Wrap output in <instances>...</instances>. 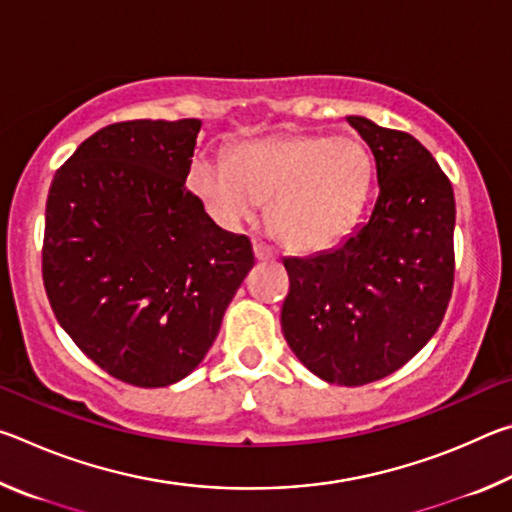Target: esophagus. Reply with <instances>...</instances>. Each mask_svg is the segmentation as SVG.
<instances>
[{"mask_svg":"<svg viewBox=\"0 0 512 512\" xmlns=\"http://www.w3.org/2000/svg\"><path fill=\"white\" fill-rule=\"evenodd\" d=\"M253 250H255V257L259 259V262H273V259H275L273 250L264 246L262 241H253Z\"/></svg>","mask_w":512,"mask_h":512,"instance_id":"obj_1","label":"esophagus"}]
</instances>
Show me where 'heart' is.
<instances>
[{
  "mask_svg": "<svg viewBox=\"0 0 512 512\" xmlns=\"http://www.w3.org/2000/svg\"><path fill=\"white\" fill-rule=\"evenodd\" d=\"M189 189L225 228L253 219L268 201V230L302 253L332 248L357 225L370 158L348 137L287 135L244 142L228 160L196 158Z\"/></svg>",
  "mask_w": 512,
  "mask_h": 512,
  "instance_id": "1",
  "label": "heart"
}]
</instances>
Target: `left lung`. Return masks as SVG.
I'll return each mask as SVG.
<instances>
[{
  "label": "left lung",
  "instance_id": "left-lung-1",
  "mask_svg": "<svg viewBox=\"0 0 512 512\" xmlns=\"http://www.w3.org/2000/svg\"><path fill=\"white\" fill-rule=\"evenodd\" d=\"M345 121L375 155L379 194L339 248L287 257L282 332L316 377L363 386L411 361L452 298L456 203L449 178L409 133Z\"/></svg>",
  "mask_w": 512,
  "mask_h": 512
}]
</instances>
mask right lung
<instances>
[{
  "instance_id": "add662e5",
  "label": "right lung",
  "mask_w": 512,
  "mask_h": 512,
  "mask_svg": "<svg viewBox=\"0 0 512 512\" xmlns=\"http://www.w3.org/2000/svg\"><path fill=\"white\" fill-rule=\"evenodd\" d=\"M201 119H135L88 137L51 180L42 280L60 327L140 388L205 359L255 264L246 235L207 216L185 180Z\"/></svg>"
}]
</instances>
